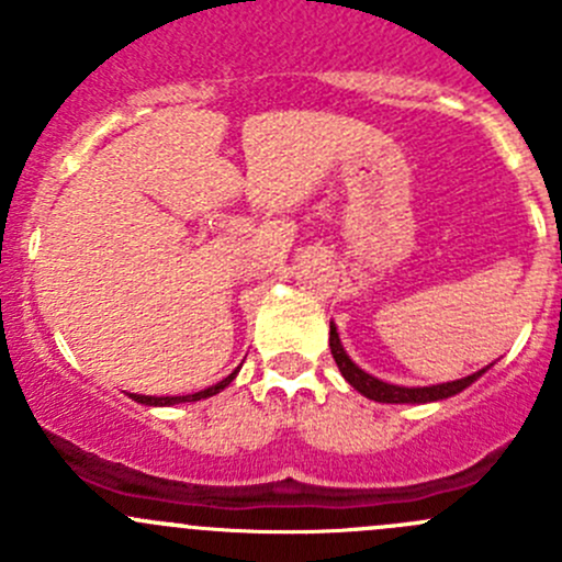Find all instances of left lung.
Returning <instances> with one entry per match:
<instances>
[{"instance_id": "obj_1", "label": "left lung", "mask_w": 562, "mask_h": 562, "mask_svg": "<svg viewBox=\"0 0 562 562\" xmlns=\"http://www.w3.org/2000/svg\"><path fill=\"white\" fill-rule=\"evenodd\" d=\"M328 345H331V356H334V361H337V367H339V372H342L345 381L359 391V394H364L367 400L386 402V405H424V402L449 400V396H454L462 389H468L470 383H475L486 372V370H479L468 378H459V381L438 383V386H411V389L394 386V383L381 381V378L370 375V372H364L359 364H353V361H350V356L345 353L342 342H339V334H337V326H334V323H331V328H328Z\"/></svg>"}]
</instances>
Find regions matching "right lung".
<instances>
[{"mask_svg": "<svg viewBox=\"0 0 562 562\" xmlns=\"http://www.w3.org/2000/svg\"><path fill=\"white\" fill-rule=\"evenodd\" d=\"M239 372V370H236ZM236 372H231L228 378H225V381H220V383H214V386H209V389H203V391H195V394H184V396H146V394H130V400H135V402H140V405H181V402H198V400H206V396H214V394H220V391H223L225 386H228L231 381H234L236 378Z\"/></svg>", "mask_w": 562, "mask_h": 562, "instance_id": "right-lung-1", "label": "right lung"}]
</instances>
